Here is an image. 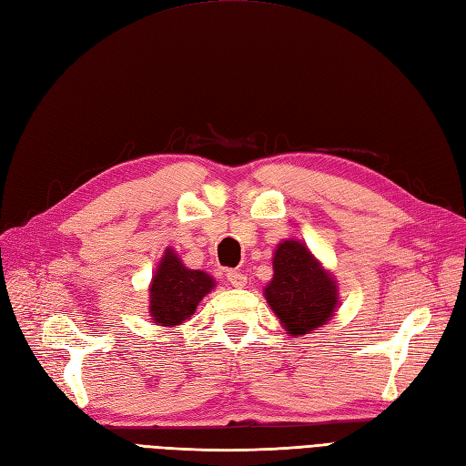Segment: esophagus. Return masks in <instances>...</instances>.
Listing matches in <instances>:
<instances>
[{
  "mask_svg": "<svg viewBox=\"0 0 466 466\" xmlns=\"http://www.w3.org/2000/svg\"><path fill=\"white\" fill-rule=\"evenodd\" d=\"M227 280H229L235 289L247 287V277L243 275V272H239V270H229V272H227Z\"/></svg>",
  "mask_w": 466,
  "mask_h": 466,
  "instance_id": "esophagus-1",
  "label": "esophagus"
}]
</instances>
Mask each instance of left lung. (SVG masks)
<instances>
[{
	"mask_svg": "<svg viewBox=\"0 0 466 466\" xmlns=\"http://www.w3.org/2000/svg\"><path fill=\"white\" fill-rule=\"evenodd\" d=\"M263 294L289 336L312 334L332 320L339 306L334 275L299 239L277 245L272 279Z\"/></svg>",
	"mask_w": 466,
	"mask_h": 466,
	"instance_id": "obj_1",
	"label": "left lung"
}]
</instances>
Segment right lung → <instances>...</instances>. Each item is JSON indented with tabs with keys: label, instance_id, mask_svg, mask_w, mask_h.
I'll return each mask as SVG.
<instances>
[{
	"label": "right lung",
	"instance_id": "1",
	"mask_svg": "<svg viewBox=\"0 0 466 466\" xmlns=\"http://www.w3.org/2000/svg\"><path fill=\"white\" fill-rule=\"evenodd\" d=\"M215 289L206 270L187 268L174 248H166L150 282V316L156 326L177 328Z\"/></svg>",
	"mask_w": 466,
	"mask_h": 466
}]
</instances>
